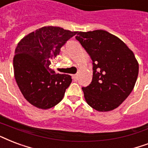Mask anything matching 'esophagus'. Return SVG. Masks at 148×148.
Wrapping results in <instances>:
<instances>
[{
    "label": "esophagus",
    "mask_w": 148,
    "mask_h": 148,
    "mask_svg": "<svg viewBox=\"0 0 148 148\" xmlns=\"http://www.w3.org/2000/svg\"><path fill=\"white\" fill-rule=\"evenodd\" d=\"M72 77H73V79H74V81H77V74H74Z\"/></svg>",
    "instance_id": "1"
}]
</instances>
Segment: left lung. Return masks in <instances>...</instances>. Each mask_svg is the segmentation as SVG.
<instances>
[{"label":"left lung","instance_id":"obj_1","mask_svg":"<svg viewBox=\"0 0 148 148\" xmlns=\"http://www.w3.org/2000/svg\"><path fill=\"white\" fill-rule=\"evenodd\" d=\"M75 38L93 64L92 82L82 88L87 103L97 111L113 110L129 96L137 81L139 65L134 53L105 30L77 32Z\"/></svg>","mask_w":148,"mask_h":148}]
</instances>
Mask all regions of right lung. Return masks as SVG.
<instances>
[{"label":"right lung","mask_w":148,"mask_h":148,"mask_svg":"<svg viewBox=\"0 0 148 148\" xmlns=\"http://www.w3.org/2000/svg\"><path fill=\"white\" fill-rule=\"evenodd\" d=\"M77 32L45 26L32 32L18 43L13 66L20 91L30 104L39 109L55 106L72 82L68 74H56L49 68L67 40Z\"/></svg>","instance_id":"add662e5"}]
</instances>
